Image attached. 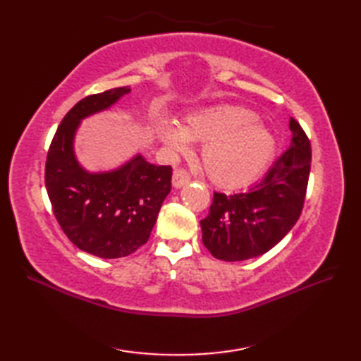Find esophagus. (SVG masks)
<instances>
[{
    "mask_svg": "<svg viewBox=\"0 0 361 361\" xmlns=\"http://www.w3.org/2000/svg\"><path fill=\"white\" fill-rule=\"evenodd\" d=\"M189 180H190V175L185 171V169H176L172 175V183L175 188L185 186Z\"/></svg>",
    "mask_w": 361,
    "mask_h": 361,
    "instance_id": "1",
    "label": "esophagus"
}]
</instances>
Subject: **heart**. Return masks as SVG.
Masks as SVG:
<instances>
[{
	"label": "heart",
	"instance_id": "1",
	"mask_svg": "<svg viewBox=\"0 0 361 361\" xmlns=\"http://www.w3.org/2000/svg\"><path fill=\"white\" fill-rule=\"evenodd\" d=\"M189 140L204 144L202 163L220 188H242L255 181L274 152V137L245 106L216 105L194 111L183 128L166 127L164 141L173 152H186Z\"/></svg>",
	"mask_w": 361,
	"mask_h": 361
}]
</instances>
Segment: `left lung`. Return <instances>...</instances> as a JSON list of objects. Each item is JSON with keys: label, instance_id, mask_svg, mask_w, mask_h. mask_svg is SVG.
Returning a JSON list of instances; mask_svg holds the SVG:
<instances>
[{"label": "left lung", "instance_id": "1", "mask_svg": "<svg viewBox=\"0 0 361 361\" xmlns=\"http://www.w3.org/2000/svg\"><path fill=\"white\" fill-rule=\"evenodd\" d=\"M291 144L270 171L247 192H214L202 221L203 243L214 257L237 262L264 255L296 225L307 192L312 147L295 118Z\"/></svg>", "mask_w": 361, "mask_h": 361}]
</instances>
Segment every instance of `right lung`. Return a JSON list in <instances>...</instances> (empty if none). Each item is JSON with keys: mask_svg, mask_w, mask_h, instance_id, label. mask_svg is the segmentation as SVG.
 <instances>
[{"mask_svg": "<svg viewBox=\"0 0 361 361\" xmlns=\"http://www.w3.org/2000/svg\"><path fill=\"white\" fill-rule=\"evenodd\" d=\"M128 91L121 87L83 97L60 122L46 157L44 185L60 228L79 250L102 259L126 257L149 240L172 186V167L142 157L110 173H88L74 158L80 119Z\"/></svg>", "mask_w": 361, "mask_h": 361, "instance_id": "1", "label": "right lung"}]
</instances>
